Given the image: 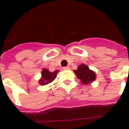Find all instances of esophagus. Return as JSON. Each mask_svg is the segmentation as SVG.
<instances>
[{
	"label": "esophagus",
	"mask_w": 129,
	"mask_h": 129,
	"mask_svg": "<svg viewBox=\"0 0 129 129\" xmlns=\"http://www.w3.org/2000/svg\"><path fill=\"white\" fill-rule=\"evenodd\" d=\"M63 70H70V67H63Z\"/></svg>",
	"instance_id": "esophagus-1"
}]
</instances>
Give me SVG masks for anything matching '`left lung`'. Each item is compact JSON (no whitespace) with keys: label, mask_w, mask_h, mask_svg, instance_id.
<instances>
[{"label":"left lung","mask_w":129,"mask_h":129,"mask_svg":"<svg viewBox=\"0 0 129 129\" xmlns=\"http://www.w3.org/2000/svg\"><path fill=\"white\" fill-rule=\"evenodd\" d=\"M77 78L80 79L81 82L84 84H88L96 80V74L93 71L90 70L86 65L82 64L79 66L77 70L74 71Z\"/></svg>","instance_id":"8db88e82"}]
</instances>
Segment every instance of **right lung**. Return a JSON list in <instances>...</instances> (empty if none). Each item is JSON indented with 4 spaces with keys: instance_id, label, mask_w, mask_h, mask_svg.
<instances>
[{
    "instance_id": "1",
    "label": "right lung",
    "mask_w": 129,
    "mask_h": 129,
    "mask_svg": "<svg viewBox=\"0 0 129 129\" xmlns=\"http://www.w3.org/2000/svg\"><path fill=\"white\" fill-rule=\"evenodd\" d=\"M58 71H55L51 72L47 69H43L41 72V79H40L39 83L41 85H47L54 80L56 78V75Z\"/></svg>"
}]
</instances>
